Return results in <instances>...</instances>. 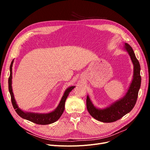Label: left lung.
Returning <instances> with one entry per match:
<instances>
[{"instance_id":"8db88e82","label":"left lung","mask_w":150,"mask_h":150,"mask_svg":"<svg viewBox=\"0 0 150 150\" xmlns=\"http://www.w3.org/2000/svg\"><path fill=\"white\" fill-rule=\"evenodd\" d=\"M125 48L128 52L134 64L133 79L126 96L111 106L104 109L96 108L88 96L86 99V106L90 115L94 119L102 122L111 123L120 119L131 111L137 100L141 84L140 66L132 47L128 44L125 43Z\"/></svg>"}]
</instances>
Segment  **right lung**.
<instances>
[{"label": "right lung", "instance_id": "obj_1", "mask_svg": "<svg viewBox=\"0 0 150 150\" xmlns=\"http://www.w3.org/2000/svg\"><path fill=\"white\" fill-rule=\"evenodd\" d=\"M13 60L12 61L11 64H10V75L8 78V89L11 96V100L14 109H15V111L16 113L21 117L22 119H26L29 120L31 122H33L36 124L38 125H48L52 123H54L57 121L61 115L62 114L63 112L64 111V106H65V101L67 99L70 92H71L74 88L75 86H71L66 89L65 91L64 96L62 97L60 103L57 107V108L54 110V111L45 114H34V113H29V112H23L21 109H20L14 98L13 93L11 88V79H12V66H13Z\"/></svg>", "mask_w": 150, "mask_h": 150}]
</instances>
